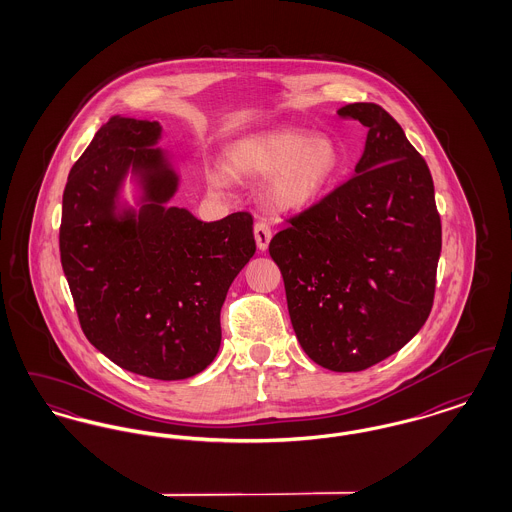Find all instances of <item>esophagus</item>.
<instances>
[{
  "mask_svg": "<svg viewBox=\"0 0 512 512\" xmlns=\"http://www.w3.org/2000/svg\"><path fill=\"white\" fill-rule=\"evenodd\" d=\"M270 238H272V228L268 226L265 220H257L255 222V242H257V247L261 251L267 249L268 244H270Z\"/></svg>",
  "mask_w": 512,
  "mask_h": 512,
  "instance_id": "obj_1",
  "label": "esophagus"
}]
</instances>
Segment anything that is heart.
Here are the masks:
<instances>
[{
	"instance_id": "heart-1",
	"label": "heart",
	"mask_w": 512,
	"mask_h": 512,
	"mask_svg": "<svg viewBox=\"0 0 512 512\" xmlns=\"http://www.w3.org/2000/svg\"><path fill=\"white\" fill-rule=\"evenodd\" d=\"M228 171L267 178V195L276 209L295 211L313 203L340 171V153L326 136L278 130L240 140L228 151ZM222 184L224 178L215 174Z\"/></svg>"
}]
</instances>
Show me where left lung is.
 <instances>
[{
	"instance_id": "1",
	"label": "left lung",
	"mask_w": 512,
	"mask_h": 512,
	"mask_svg": "<svg viewBox=\"0 0 512 512\" xmlns=\"http://www.w3.org/2000/svg\"><path fill=\"white\" fill-rule=\"evenodd\" d=\"M338 115L368 128L357 174L286 219L268 253L305 353L324 368L357 372L424 326L441 219L430 169L399 122L376 103H351Z\"/></svg>"
}]
</instances>
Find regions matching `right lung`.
<instances>
[{"label":"right lung","instance_id":"right-lung-1","mask_svg":"<svg viewBox=\"0 0 512 512\" xmlns=\"http://www.w3.org/2000/svg\"><path fill=\"white\" fill-rule=\"evenodd\" d=\"M157 121L111 117L78 157L63 192L61 265L80 328L107 359L155 380L205 370L220 347V307L255 255L247 211L201 222L165 203L176 174L155 146ZM132 164L147 174L138 221L112 217V199Z\"/></svg>","mask_w":512,"mask_h":512}]
</instances>
